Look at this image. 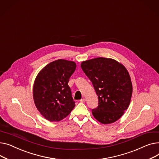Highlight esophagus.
I'll use <instances>...</instances> for the list:
<instances>
[{"label": "esophagus", "instance_id": "obj_1", "mask_svg": "<svg viewBox=\"0 0 159 159\" xmlns=\"http://www.w3.org/2000/svg\"><path fill=\"white\" fill-rule=\"evenodd\" d=\"M85 101H86V99H85V98H83V99H81L80 100V102H85Z\"/></svg>", "mask_w": 159, "mask_h": 159}]
</instances>
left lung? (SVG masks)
I'll return each mask as SVG.
<instances>
[{
	"label": "left lung",
	"mask_w": 159,
	"mask_h": 159,
	"mask_svg": "<svg viewBox=\"0 0 159 159\" xmlns=\"http://www.w3.org/2000/svg\"><path fill=\"white\" fill-rule=\"evenodd\" d=\"M81 67L98 96L92 115L102 124L115 122L128 108L132 94L128 70L117 61L102 57L83 61Z\"/></svg>",
	"instance_id": "left-lung-1"
}]
</instances>
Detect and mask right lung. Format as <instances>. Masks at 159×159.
<instances>
[{"mask_svg":"<svg viewBox=\"0 0 159 159\" xmlns=\"http://www.w3.org/2000/svg\"><path fill=\"white\" fill-rule=\"evenodd\" d=\"M76 68L74 61L60 59L47 65L36 78L34 104L40 114L51 122L66 117L75 107L68 83Z\"/></svg>","mask_w":159,"mask_h":159,"instance_id":"1","label":"right lung"}]
</instances>
